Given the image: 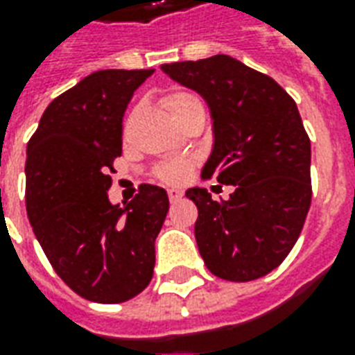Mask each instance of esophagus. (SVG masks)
Instances as JSON below:
<instances>
[{
    "label": "esophagus",
    "mask_w": 355,
    "mask_h": 355,
    "mask_svg": "<svg viewBox=\"0 0 355 355\" xmlns=\"http://www.w3.org/2000/svg\"><path fill=\"white\" fill-rule=\"evenodd\" d=\"M169 200L171 201H177V200H180V198H182V190H177V188H173V190H169Z\"/></svg>",
    "instance_id": "esophagus-1"
}]
</instances>
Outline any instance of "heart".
<instances>
[{"instance_id": "obj_1", "label": "heart", "mask_w": 355, "mask_h": 355, "mask_svg": "<svg viewBox=\"0 0 355 355\" xmlns=\"http://www.w3.org/2000/svg\"><path fill=\"white\" fill-rule=\"evenodd\" d=\"M193 101H198V96H193L192 93H182L180 91V93L167 94L163 104H165V108L171 114V117H175L178 112H182ZM190 169H192V163L190 162H186V159H173V162H165L162 165H157L155 177L163 180V182H167V184H180L190 175Z\"/></svg>"}]
</instances>
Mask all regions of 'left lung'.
I'll list each match as a JSON object with an SVG mask.
<instances>
[{"instance_id": "1", "label": "left lung", "mask_w": 355, "mask_h": 355, "mask_svg": "<svg viewBox=\"0 0 355 355\" xmlns=\"http://www.w3.org/2000/svg\"><path fill=\"white\" fill-rule=\"evenodd\" d=\"M200 93L213 117V152L201 178L232 184L230 200L186 190L198 207V249L211 274L253 282L285 261L312 203L310 139L295 101L270 76L228 55L163 64Z\"/></svg>"}]
</instances>
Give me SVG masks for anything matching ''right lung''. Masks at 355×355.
Returning a JSON list of instances; mask_svg holds the SVG:
<instances>
[{
	"label": "right lung",
	"instance_id": "1",
	"mask_svg": "<svg viewBox=\"0 0 355 355\" xmlns=\"http://www.w3.org/2000/svg\"><path fill=\"white\" fill-rule=\"evenodd\" d=\"M154 70H101L57 96L26 148V213L60 279L80 297L117 304L154 275L155 238L167 192L142 184L127 205H112L114 159L123 114Z\"/></svg>",
	"mask_w": 355,
	"mask_h": 355
}]
</instances>
